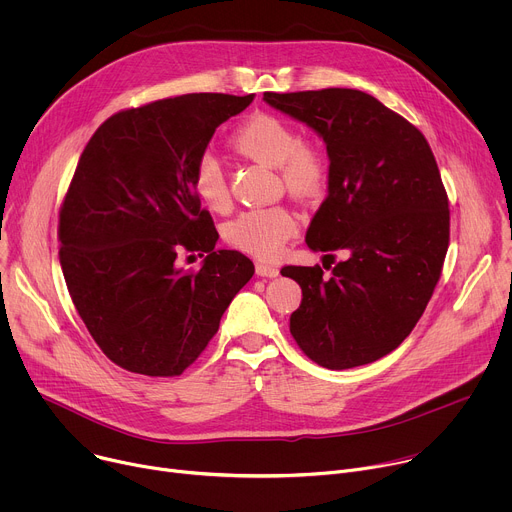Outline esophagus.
Instances as JSON below:
<instances>
[{
  "label": "esophagus",
  "mask_w": 512,
  "mask_h": 512,
  "mask_svg": "<svg viewBox=\"0 0 512 512\" xmlns=\"http://www.w3.org/2000/svg\"><path fill=\"white\" fill-rule=\"evenodd\" d=\"M255 271L261 277H275V275H279L277 265H271V263H265V261H257L255 263Z\"/></svg>",
  "instance_id": "esophagus-1"
}]
</instances>
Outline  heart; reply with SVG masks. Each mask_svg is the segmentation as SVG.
Listing matches in <instances>:
<instances>
[{"label":"heart","instance_id":"heart-1","mask_svg":"<svg viewBox=\"0 0 512 512\" xmlns=\"http://www.w3.org/2000/svg\"><path fill=\"white\" fill-rule=\"evenodd\" d=\"M231 145L239 156L275 168L283 188L300 200H314L328 188L330 160L322 145L302 139L298 127L279 115H249L231 135ZM192 188L208 210L227 212L231 208L227 174L212 156L198 158ZM296 233L298 218L285 204L243 210L223 231L229 245L261 259L277 257Z\"/></svg>","mask_w":512,"mask_h":512}]
</instances>
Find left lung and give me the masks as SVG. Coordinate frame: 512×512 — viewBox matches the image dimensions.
<instances>
[{
	"label": "left lung",
	"instance_id": "8db88e82",
	"mask_svg": "<svg viewBox=\"0 0 512 512\" xmlns=\"http://www.w3.org/2000/svg\"><path fill=\"white\" fill-rule=\"evenodd\" d=\"M265 103L326 141L328 196L306 233L312 251L344 253L320 265H285L302 287L289 332L324 369L379 360L415 328L440 281L450 245L448 194L423 133L356 89L265 93Z\"/></svg>",
	"mask_w": 512,
	"mask_h": 512
}]
</instances>
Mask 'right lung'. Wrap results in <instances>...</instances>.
Returning <instances> with one entry per match:
<instances>
[{"label": "right lung", "instance_id": "add662e5", "mask_svg": "<svg viewBox=\"0 0 512 512\" xmlns=\"http://www.w3.org/2000/svg\"><path fill=\"white\" fill-rule=\"evenodd\" d=\"M253 95L192 93L111 115L93 133L58 214V259L72 304L117 367L178 377L202 354L255 267L214 249L192 172L216 127ZM182 250L207 253L198 272Z\"/></svg>", "mask_w": 512, "mask_h": 512}]
</instances>
